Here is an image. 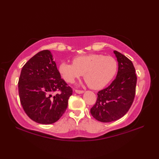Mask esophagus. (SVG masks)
<instances>
[{"instance_id": "esophagus-1", "label": "esophagus", "mask_w": 159, "mask_h": 159, "mask_svg": "<svg viewBox=\"0 0 159 159\" xmlns=\"http://www.w3.org/2000/svg\"><path fill=\"white\" fill-rule=\"evenodd\" d=\"M75 92H76V93L81 94V93H83L85 92H84V91H83V90H77V89H76V90H75Z\"/></svg>"}]
</instances>
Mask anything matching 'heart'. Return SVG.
I'll use <instances>...</instances> for the list:
<instances>
[{
    "label": "heart",
    "instance_id": "b5f03b06",
    "mask_svg": "<svg viewBox=\"0 0 159 159\" xmlns=\"http://www.w3.org/2000/svg\"><path fill=\"white\" fill-rule=\"evenodd\" d=\"M59 72L66 81L72 83L82 76L93 89L103 88L110 83L117 71V61L101 54H90L76 57L73 63L62 62Z\"/></svg>",
    "mask_w": 159,
    "mask_h": 159
}]
</instances>
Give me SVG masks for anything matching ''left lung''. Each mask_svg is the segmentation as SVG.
<instances>
[{"instance_id": "obj_1", "label": "left lung", "mask_w": 159, "mask_h": 159, "mask_svg": "<svg viewBox=\"0 0 159 159\" xmlns=\"http://www.w3.org/2000/svg\"><path fill=\"white\" fill-rule=\"evenodd\" d=\"M118 62L117 76L112 83L97 93L92 116L102 122H110L123 117L129 110L135 96L137 76L131 61L114 50Z\"/></svg>"}]
</instances>
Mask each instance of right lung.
Masks as SVG:
<instances>
[{
    "instance_id": "right-lung-1",
    "label": "right lung",
    "mask_w": 159,
    "mask_h": 159,
    "mask_svg": "<svg viewBox=\"0 0 159 159\" xmlns=\"http://www.w3.org/2000/svg\"><path fill=\"white\" fill-rule=\"evenodd\" d=\"M56 90L61 93L52 95ZM18 92L23 109L32 120L51 124L66 111L72 89L61 78L51 52L45 50L37 53L23 66Z\"/></svg>"
}]
</instances>
